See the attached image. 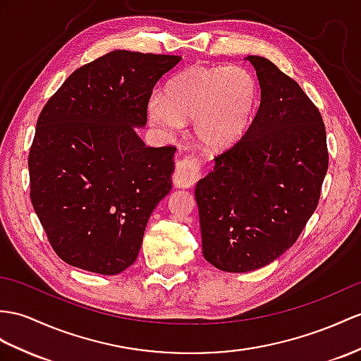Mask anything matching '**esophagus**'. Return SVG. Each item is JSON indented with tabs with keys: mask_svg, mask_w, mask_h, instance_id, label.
Wrapping results in <instances>:
<instances>
[{
	"mask_svg": "<svg viewBox=\"0 0 361 361\" xmlns=\"http://www.w3.org/2000/svg\"><path fill=\"white\" fill-rule=\"evenodd\" d=\"M200 178L199 171V161L195 157H185L178 162L176 171L173 174V182L178 188H190Z\"/></svg>",
	"mask_w": 361,
	"mask_h": 361,
	"instance_id": "34e87169",
	"label": "esophagus"
}]
</instances>
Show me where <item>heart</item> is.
Listing matches in <instances>:
<instances>
[{"label": "heart", "instance_id": "b5f03b06", "mask_svg": "<svg viewBox=\"0 0 361 361\" xmlns=\"http://www.w3.org/2000/svg\"><path fill=\"white\" fill-rule=\"evenodd\" d=\"M259 107L256 79L242 67H190L174 75L164 94L148 101V116L166 135L185 121L199 142L211 152L230 148L248 133Z\"/></svg>", "mask_w": 361, "mask_h": 361}]
</instances>
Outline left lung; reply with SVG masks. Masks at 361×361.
Instances as JSON below:
<instances>
[{
	"label": "left lung",
	"instance_id": "8db88e82",
	"mask_svg": "<svg viewBox=\"0 0 361 361\" xmlns=\"http://www.w3.org/2000/svg\"><path fill=\"white\" fill-rule=\"evenodd\" d=\"M260 85L251 128L216 157L195 190L202 252L226 272L267 267L293 247L314 214L328 171L326 130L294 79L247 56Z\"/></svg>",
	"mask_w": 361,
	"mask_h": 361
}]
</instances>
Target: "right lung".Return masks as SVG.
Returning <instances> with one entry per match:
<instances>
[{
	"instance_id": "1",
	"label": "right lung",
	"mask_w": 361,
	"mask_h": 361,
	"mask_svg": "<svg viewBox=\"0 0 361 361\" xmlns=\"http://www.w3.org/2000/svg\"><path fill=\"white\" fill-rule=\"evenodd\" d=\"M174 55L113 50L79 67L44 105L29 154L30 199L59 259L96 274L133 265L171 190L174 147H147L156 82Z\"/></svg>"
}]
</instances>
